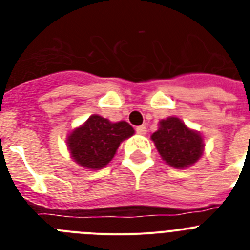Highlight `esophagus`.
<instances>
[{"label": "esophagus", "instance_id": "34e87169", "mask_svg": "<svg viewBox=\"0 0 250 250\" xmlns=\"http://www.w3.org/2000/svg\"><path fill=\"white\" fill-rule=\"evenodd\" d=\"M136 132H138L139 135H145L146 134V127L144 125H140V126L136 127Z\"/></svg>", "mask_w": 250, "mask_h": 250}]
</instances>
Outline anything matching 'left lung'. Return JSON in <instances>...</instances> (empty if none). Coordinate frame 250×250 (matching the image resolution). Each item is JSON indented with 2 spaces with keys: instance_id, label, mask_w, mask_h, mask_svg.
Wrapping results in <instances>:
<instances>
[{
  "instance_id": "obj_1",
  "label": "left lung",
  "mask_w": 250,
  "mask_h": 250,
  "mask_svg": "<svg viewBox=\"0 0 250 250\" xmlns=\"http://www.w3.org/2000/svg\"><path fill=\"white\" fill-rule=\"evenodd\" d=\"M159 154L170 167L185 169L199 160L204 151L200 132L191 130L178 118L159 123V129L151 135Z\"/></svg>"
}]
</instances>
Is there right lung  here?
<instances>
[{"label":"right lung","mask_w":250,"mask_h":250,"mask_svg":"<svg viewBox=\"0 0 250 250\" xmlns=\"http://www.w3.org/2000/svg\"><path fill=\"white\" fill-rule=\"evenodd\" d=\"M126 121L111 123L100 115H92L67 136V147L80 167L99 170L109 164L125 139L134 135Z\"/></svg>","instance_id":"right-lung-1"}]
</instances>
